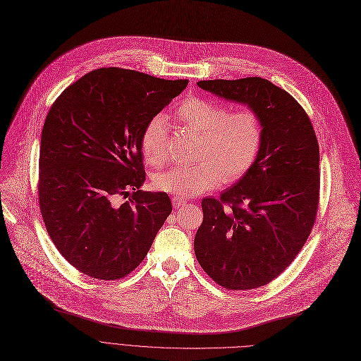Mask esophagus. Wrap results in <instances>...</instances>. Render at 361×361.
Segmentation results:
<instances>
[{"label":"esophagus","instance_id":"34e87169","mask_svg":"<svg viewBox=\"0 0 361 361\" xmlns=\"http://www.w3.org/2000/svg\"><path fill=\"white\" fill-rule=\"evenodd\" d=\"M172 204H173V207L175 208H179V207H182V205H185L186 204V200L185 198H182V197H172Z\"/></svg>","mask_w":361,"mask_h":361}]
</instances>
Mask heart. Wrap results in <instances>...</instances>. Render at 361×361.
Returning <instances> with one entry per match:
<instances>
[{
	"instance_id": "heart-1",
	"label": "heart",
	"mask_w": 361,
	"mask_h": 361,
	"mask_svg": "<svg viewBox=\"0 0 361 361\" xmlns=\"http://www.w3.org/2000/svg\"><path fill=\"white\" fill-rule=\"evenodd\" d=\"M176 114L188 128L201 134L197 150L200 161L156 173L153 186L157 190L183 197L201 195L221 182L240 180L255 164L264 141V121L253 108L230 111L216 100L189 97ZM140 144L148 164L159 167L167 160L166 115L157 114L148 119Z\"/></svg>"
}]
</instances>
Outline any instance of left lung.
I'll return each instance as SVG.
<instances>
[{"label":"left lung","instance_id":"8db88e82","mask_svg":"<svg viewBox=\"0 0 361 361\" xmlns=\"http://www.w3.org/2000/svg\"><path fill=\"white\" fill-rule=\"evenodd\" d=\"M202 90L255 109L264 121L261 153L219 200L204 198L195 257L226 290L271 283L305 246L319 207V144L291 94L261 77L198 81Z\"/></svg>","mask_w":361,"mask_h":361}]
</instances>
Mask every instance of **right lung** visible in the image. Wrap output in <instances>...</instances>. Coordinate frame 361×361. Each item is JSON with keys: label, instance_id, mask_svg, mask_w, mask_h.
Masks as SVG:
<instances>
[{"label": "right lung", "instance_id": "right-lung-1", "mask_svg": "<svg viewBox=\"0 0 361 361\" xmlns=\"http://www.w3.org/2000/svg\"><path fill=\"white\" fill-rule=\"evenodd\" d=\"M186 86V80L99 68L51 106L40 140L39 208L54 245L80 272L103 281L126 277L172 213L166 192L140 189V140L148 119Z\"/></svg>", "mask_w": 361, "mask_h": 361}]
</instances>
